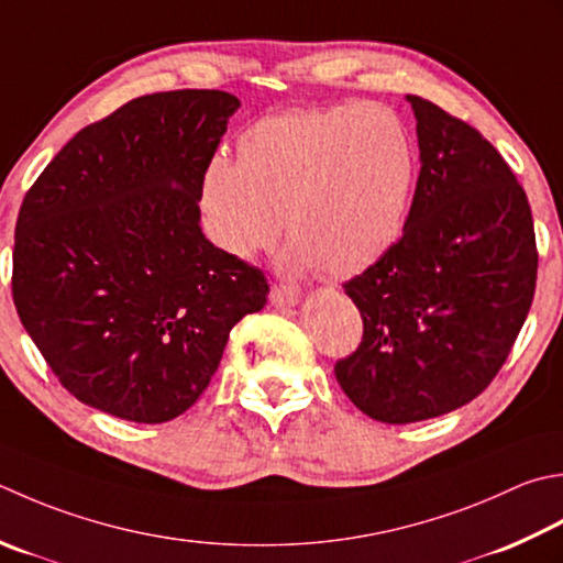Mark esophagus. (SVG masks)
<instances>
[{"label":"esophagus","instance_id":"esophagus-1","mask_svg":"<svg viewBox=\"0 0 563 563\" xmlns=\"http://www.w3.org/2000/svg\"><path fill=\"white\" fill-rule=\"evenodd\" d=\"M297 302H300V292L290 288V285H273V290H271L273 307H295Z\"/></svg>","mask_w":563,"mask_h":563}]
</instances>
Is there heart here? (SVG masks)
Instances as JSON below:
<instances>
[{
	"label": "heart",
	"instance_id": "1",
	"mask_svg": "<svg viewBox=\"0 0 563 563\" xmlns=\"http://www.w3.org/2000/svg\"><path fill=\"white\" fill-rule=\"evenodd\" d=\"M412 180L410 134L390 107L288 109L241 131L234 163H207L200 212L212 244L241 261L275 244L283 214L290 268L351 278L398 244Z\"/></svg>",
	"mask_w": 563,
	"mask_h": 563
}]
</instances>
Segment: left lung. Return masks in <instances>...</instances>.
<instances>
[{"instance_id":"left-lung-1","label":"left lung","mask_w":563,"mask_h":563,"mask_svg":"<svg viewBox=\"0 0 563 563\" xmlns=\"http://www.w3.org/2000/svg\"><path fill=\"white\" fill-rule=\"evenodd\" d=\"M420 178L402 236L344 283L363 319L334 376L363 415L407 424L488 388L530 312L532 209L493 143L417 95Z\"/></svg>"}]
</instances>
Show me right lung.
<instances>
[{"label": "right lung", "instance_id": "1", "mask_svg": "<svg viewBox=\"0 0 563 563\" xmlns=\"http://www.w3.org/2000/svg\"><path fill=\"white\" fill-rule=\"evenodd\" d=\"M241 107L222 90L136 97L65 143L16 219L11 292L60 385L161 424L212 380L266 275L202 234L200 180Z\"/></svg>", "mask_w": 563, "mask_h": 563}]
</instances>
